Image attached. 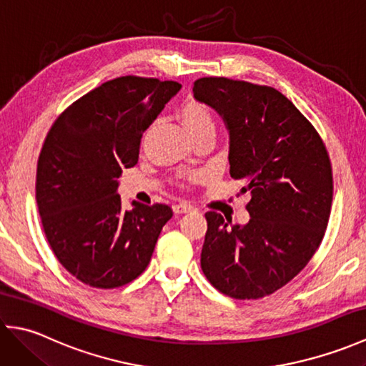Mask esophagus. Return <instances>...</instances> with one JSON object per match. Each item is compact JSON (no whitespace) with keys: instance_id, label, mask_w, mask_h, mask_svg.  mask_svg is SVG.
<instances>
[{"instance_id":"1","label":"esophagus","mask_w":366,"mask_h":366,"mask_svg":"<svg viewBox=\"0 0 366 366\" xmlns=\"http://www.w3.org/2000/svg\"><path fill=\"white\" fill-rule=\"evenodd\" d=\"M173 211L176 214H187V212L193 211V206H190L187 203H177V204L173 206Z\"/></svg>"}]
</instances>
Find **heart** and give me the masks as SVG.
<instances>
[{
	"instance_id": "obj_1",
	"label": "heart",
	"mask_w": 366,
	"mask_h": 366,
	"mask_svg": "<svg viewBox=\"0 0 366 366\" xmlns=\"http://www.w3.org/2000/svg\"><path fill=\"white\" fill-rule=\"evenodd\" d=\"M177 116L193 139L206 134L214 135L215 122L212 114L209 112V108L204 104L198 102V100L189 99L187 102H184L182 107L179 108Z\"/></svg>"
}]
</instances>
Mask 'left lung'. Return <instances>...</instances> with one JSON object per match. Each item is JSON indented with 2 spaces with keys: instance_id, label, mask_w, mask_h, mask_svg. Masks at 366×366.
I'll use <instances>...</instances> for the list:
<instances>
[{
  "instance_id": "obj_1",
  "label": "left lung",
  "mask_w": 366,
  "mask_h": 366,
  "mask_svg": "<svg viewBox=\"0 0 366 366\" xmlns=\"http://www.w3.org/2000/svg\"><path fill=\"white\" fill-rule=\"evenodd\" d=\"M193 97L227 124L229 174L252 192L244 227L206 212L201 269L228 297L274 294L322 242L333 197L329 152L313 124L274 88L204 76L193 83Z\"/></svg>"
}]
</instances>
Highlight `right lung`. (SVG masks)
<instances>
[{"label": "right lung", "instance_id": "obj_1", "mask_svg": "<svg viewBox=\"0 0 366 366\" xmlns=\"http://www.w3.org/2000/svg\"><path fill=\"white\" fill-rule=\"evenodd\" d=\"M181 89L177 81L126 75L100 84L53 122L37 160L36 201L45 237L81 283L113 290L142 275L173 211L116 193L137 165L144 130Z\"/></svg>", "mask_w": 366, "mask_h": 366}]
</instances>
